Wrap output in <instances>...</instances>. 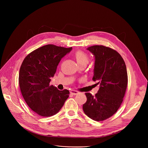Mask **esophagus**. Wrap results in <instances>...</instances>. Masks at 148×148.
<instances>
[{"label": "esophagus", "mask_w": 148, "mask_h": 148, "mask_svg": "<svg viewBox=\"0 0 148 148\" xmlns=\"http://www.w3.org/2000/svg\"><path fill=\"white\" fill-rule=\"evenodd\" d=\"M70 94H73L74 95H76L79 94V92L77 91H75V90H72L70 91Z\"/></svg>", "instance_id": "obj_1"}]
</instances>
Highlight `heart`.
<instances>
[{"instance_id":"1","label":"heart","mask_w":148,"mask_h":148,"mask_svg":"<svg viewBox=\"0 0 148 148\" xmlns=\"http://www.w3.org/2000/svg\"><path fill=\"white\" fill-rule=\"evenodd\" d=\"M75 57L78 64H82V63H87V64L88 63L89 58L86 53L82 51H78L75 53Z\"/></svg>"}]
</instances>
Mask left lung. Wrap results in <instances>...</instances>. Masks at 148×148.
Masks as SVG:
<instances>
[{
	"label": "left lung",
	"instance_id": "8db88e82",
	"mask_svg": "<svg viewBox=\"0 0 148 148\" xmlns=\"http://www.w3.org/2000/svg\"><path fill=\"white\" fill-rule=\"evenodd\" d=\"M95 57L93 81L99 88L95 96L86 93L84 113L91 119L101 121L112 116L123 101L128 85L127 70L124 60L115 50L103 46L87 49Z\"/></svg>",
	"mask_w": 148,
	"mask_h": 148
}]
</instances>
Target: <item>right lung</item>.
<instances>
[{"mask_svg":"<svg viewBox=\"0 0 148 148\" xmlns=\"http://www.w3.org/2000/svg\"><path fill=\"white\" fill-rule=\"evenodd\" d=\"M72 50L53 45L41 47L28 54L21 65L18 82L28 106L42 116L59 112L69 97L67 90H58L50 86L61 58Z\"/></svg>","mask_w":148,"mask_h":148,"instance_id":"obj_1","label":"right lung"}]
</instances>
